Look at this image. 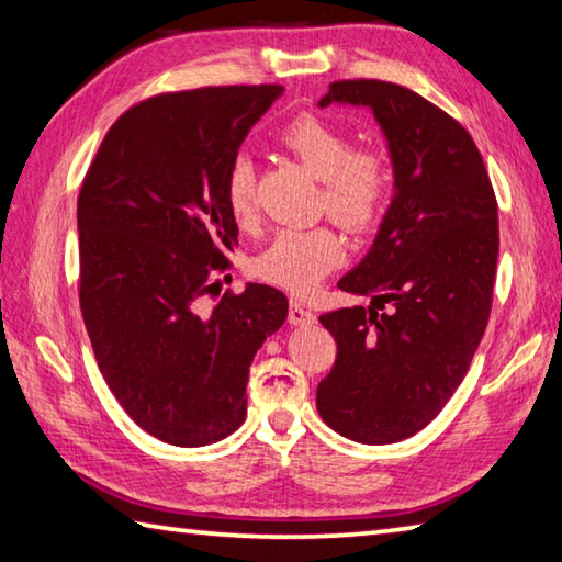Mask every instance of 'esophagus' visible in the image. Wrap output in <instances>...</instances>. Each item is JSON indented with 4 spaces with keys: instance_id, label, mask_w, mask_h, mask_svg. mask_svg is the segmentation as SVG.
Wrapping results in <instances>:
<instances>
[{
    "instance_id": "esophagus-1",
    "label": "esophagus",
    "mask_w": 562,
    "mask_h": 562,
    "mask_svg": "<svg viewBox=\"0 0 562 562\" xmlns=\"http://www.w3.org/2000/svg\"><path fill=\"white\" fill-rule=\"evenodd\" d=\"M288 322L294 326H310L316 322V316L310 307H304L300 300H290V314H288Z\"/></svg>"
}]
</instances>
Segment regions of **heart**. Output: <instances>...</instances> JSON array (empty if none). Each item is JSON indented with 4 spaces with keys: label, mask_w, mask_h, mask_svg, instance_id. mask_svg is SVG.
I'll return each mask as SVG.
<instances>
[{
    "label": "heart",
    "mask_w": 562,
    "mask_h": 562,
    "mask_svg": "<svg viewBox=\"0 0 562 562\" xmlns=\"http://www.w3.org/2000/svg\"><path fill=\"white\" fill-rule=\"evenodd\" d=\"M282 145L322 179V206L351 231H369L383 218L393 196V171L379 151L356 149L344 130L314 115L290 122ZM223 201L240 228L258 221L255 171L248 157L231 161L223 179ZM346 260V248L331 226L282 228L255 258V274L280 288L307 294Z\"/></svg>",
    "instance_id": "b5f03b06"
}]
</instances>
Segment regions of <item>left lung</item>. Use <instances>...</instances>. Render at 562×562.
Wrapping results in <instances>:
<instances>
[{
	"instance_id": "8db88e82",
	"label": "left lung",
	"mask_w": 562,
	"mask_h": 562,
	"mask_svg": "<svg viewBox=\"0 0 562 562\" xmlns=\"http://www.w3.org/2000/svg\"><path fill=\"white\" fill-rule=\"evenodd\" d=\"M331 103L371 108L395 193L369 255L339 280L371 307L319 316L336 361L316 411L349 440L391 445L435 420L469 371L492 312L498 209L472 135L430 100L359 78L331 83L319 108Z\"/></svg>"
}]
</instances>
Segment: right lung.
<instances>
[{
    "label": "right lung",
    "mask_w": 562,
    "mask_h": 562,
    "mask_svg": "<svg viewBox=\"0 0 562 562\" xmlns=\"http://www.w3.org/2000/svg\"><path fill=\"white\" fill-rule=\"evenodd\" d=\"M282 86L179 90L122 112L78 193V297L98 369L142 430L177 447L236 432L248 371L288 297L248 284L209 307L238 226L223 179Z\"/></svg>",
    "instance_id": "obj_1"
}]
</instances>
